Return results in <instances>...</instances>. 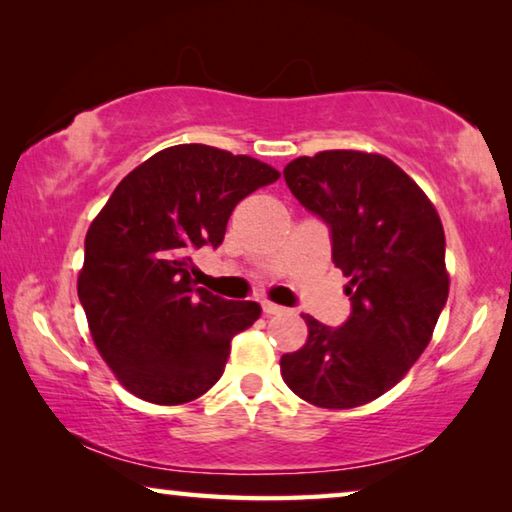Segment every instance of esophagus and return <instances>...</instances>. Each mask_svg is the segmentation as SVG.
<instances>
[{
    "label": "esophagus",
    "mask_w": 512,
    "mask_h": 512,
    "mask_svg": "<svg viewBox=\"0 0 512 512\" xmlns=\"http://www.w3.org/2000/svg\"><path fill=\"white\" fill-rule=\"evenodd\" d=\"M262 309H264V314H268V316H273V314H284V307H280V305H275V302H271V300H264L262 302Z\"/></svg>",
    "instance_id": "obj_1"
}]
</instances>
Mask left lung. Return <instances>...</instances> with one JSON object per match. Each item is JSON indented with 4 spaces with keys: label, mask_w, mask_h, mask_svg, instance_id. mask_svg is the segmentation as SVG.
<instances>
[{
    "label": "left lung",
    "mask_w": 512,
    "mask_h": 512,
    "mask_svg": "<svg viewBox=\"0 0 512 512\" xmlns=\"http://www.w3.org/2000/svg\"><path fill=\"white\" fill-rule=\"evenodd\" d=\"M284 180L332 230L352 314L341 327L302 314L307 341L282 354V379L320 409H354L391 391L431 341L449 293L443 223L418 183L379 153L302 155Z\"/></svg>",
    "instance_id": "obj_1"
}]
</instances>
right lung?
I'll use <instances>...</instances> for the list:
<instances>
[{"label": "right lung", "instance_id": "add662e5", "mask_svg": "<svg viewBox=\"0 0 512 512\" xmlns=\"http://www.w3.org/2000/svg\"><path fill=\"white\" fill-rule=\"evenodd\" d=\"M280 178L271 164L205 144L162 149L121 180L85 235L79 300L119 384L176 406L223 375L232 336L262 314L192 280V250L221 246L235 205Z\"/></svg>", "mask_w": 512, "mask_h": 512}]
</instances>
